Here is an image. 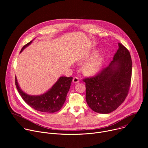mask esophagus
<instances>
[{
  "instance_id": "obj_1",
  "label": "esophagus",
  "mask_w": 148,
  "mask_h": 148,
  "mask_svg": "<svg viewBox=\"0 0 148 148\" xmlns=\"http://www.w3.org/2000/svg\"><path fill=\"white\" fill-rule=\"evenodd\" d=\"M73 82L74 83H77V82H79V78H78V77H74V78H73Z\"/></svg>"
}]
</instances>
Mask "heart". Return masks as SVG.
Returning <instances> with one entry per match:
<instances>
[{"instance_id":"obj_1","label":"heart","mask_w":148,"mask_h":148,"mask_svg":"<svg viewBox=\"0 0 148 148\" xmlns=\"http://www.w3.org/2000/svg\"><path fill=\"white\" fill-rule=\"evenodd\" d=\"M98 51H93L88 57V60H90L84 66V73L88 75H93L97 74L101 69L104 57L102 54L97 55Z\"/></svg>"}]
</instances>
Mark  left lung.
Listing matches in <instances>:
<instances>
[{
  "label": "left lung",
  "mask_w": 148,
  "mask_h": 148,
  "mask_svg": "<svg viewBox=\"0 0 148 148\" xmlns=\"http://www.w3.org/2000/svg\"><path fill=\"white\" fill-rule=\"evenodd\" d=\"M109 66L96 75L84 79L86 99L94 112L109 114L123 103L130 88L132 62L128 50L122 44Z\"/></svg>",
  "instance_id": "obj_1"
}]
</instances>
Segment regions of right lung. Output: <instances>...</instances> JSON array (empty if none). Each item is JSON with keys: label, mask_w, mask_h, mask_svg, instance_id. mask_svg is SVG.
I'll return each mask as SVG.
<instances>
[{"label": "right lung", "mask_w": 148, "mask_h": 148, "mask_svg": "<svg viewBox=\"0 0 148 148\" xmlns=\"http://www.w3.org/2000/svg\"><path fill=\"white\" fill-rule=\"evenodd\" d=\"M32 41L24 46L20 53H22ZM72 80L71 77H60L49 90L40 95H30L24 92L18 86L16 77L15 84L20 95L30 107L40 112L54 113L59 111L64 103Z\"/></svg>", "instance_id": "obj_1"}]
</instances>
